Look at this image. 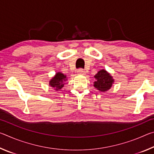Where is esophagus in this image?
<instances>
[{
	"mask_svg": "<svg viewBox=\"0 0 154 154\" xmlns=\"http://www.w3.org/2000/svg\"><path fill=\"white\" fill-rule=\"evenodd\" d=\"M77 73L79 75H85V71L83 69H79L77 71Z\"/></svg>",
	"mask_w": 154,
	"mask_h": 154,
	"instance_id": "esophagus-1",
	"label": "esophagus"
}]
</instances>
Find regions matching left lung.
I'll use <instances>...</instances> for the list:
<instances>
[{
    "label": "left lung",
    "mask_w": 154,
    "mask_h": 154,
    "mask_svg": "<svg viewBox=\"0 0 154 154\" xmlns=\"http://www.w3.org/2000/svg\"><path fill=\"white\" fill-rule=\"evenodd\" d=\"M96 81L94 87L100 92H106L111 89L115 80L111 75L105 69H101L94 75Z\"/></svg>",
    "instance_id": "left-lung-1"
}]
</instances>
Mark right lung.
Segmentation results:
<instances>
[{"mask_svg":"<svg viewBox=\"0 0 154 154\" xmlns=\"http://www.w3.org/2000/svg\"><path fill=\"white\" fill-rule=\"evenodd\" d=\"M67 79L66 75L62 73L61 72H57L56 75L49 81V85L56 91H60L62 88H63L65 82H66Z\"/></svg>","mask_w":154,"mask_h":154,"instance_id":"add662e5","label":"right lung"}]
</instances>
